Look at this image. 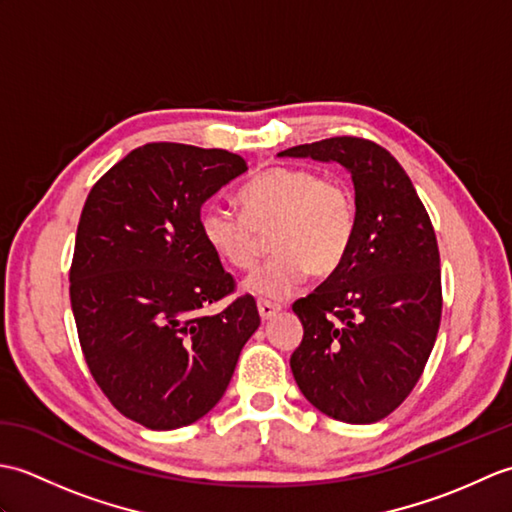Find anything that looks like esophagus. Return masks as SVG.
Masks as SVG:
<instances>
[{"mask_svg":"<svg viewBox=\"0 0 512 512\" xmlns=\"http://www.w3.org/2000/svg\"><path fill=\"white\" fill-rule=\"evenodd\" d=\"M257 310H259V317H262L264 321L273 319L275 314L281 310L277 303H270V301H257Z\"/></svg>","mask_w":512,"mask_h":512,"instance_id":"34e87169","label":"esophagus"}]
</instances>
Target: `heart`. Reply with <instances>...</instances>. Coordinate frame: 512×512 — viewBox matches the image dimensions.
<instances>
[{
    "label": "heart",
    "instance_id": "heart-1",
    "mask_svg": "<svg viewBox=\"0 0 512 512\" xmlns=\"http://www.w3.org/2000/svg\"><path fill=\"white\" fill-rule=\"evenodd\" d=\"M235 213L222 204H206L200 233L220 262L239 273L253 270L262 257V237L275 250L246 290L264 299H286L308 273L325 277L343 264L356 231L354 195L345 182L321 178L303 167H273L237 195Z\"/></svg>",
    "mask_w": 512,
    "mask_h": 512
}]
</instances>
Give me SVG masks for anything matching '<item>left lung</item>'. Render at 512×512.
Wrapping results in <instances>:
<instances>
[{
  "label": "left lung",
  "mask_w": 512,
  "mask_h": 512,
  "mask_svg": "<svg viewBox=\"0 0 512 512\" xmlns=\"http://www.w3.org/2000/svg\"><path fill=\"white\" fill-rule=\"evenodd\" d=\"M277 156L339 162L352 176L356 204L343 264L292 306L303 323L292 376L325 416L378 422L411 394L436 343V233L405 169L372 140L336 136Z\"/></svg>",
  "instance_id": "8db88e82"
}]
</instances>
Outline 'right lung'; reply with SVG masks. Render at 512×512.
I'll return each instance as SVG.
<instances>
[{"instance_id":"right-lung-1","label":"right lung","mask_w":512,"mask_h":512,"mask_svg":"<svg viewBox=\"0 0 512 512\" xmlns=\"http://www.w3.org/2000/svg\"><path fill=\"white\" fill-rule=\"evenodd\" d=\"M246 171L224 149L149 143L85 200L70 270L76 330L103 394L147 429L206 416L259 328L250 295L202 312L235 288L200 233L202 204Z\"/></svg>"}]
</instances>
